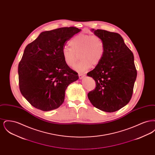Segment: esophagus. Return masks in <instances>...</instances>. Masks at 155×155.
Returning <instances> with one entry per match:
<instances>
[{
    "mask_svg": "<svg viewBox=\"0 0 155 155\" xmlns=\"http://www.w3.org/2000/svg\"><path fill=\"white\" fill-rule=\"evenodd\" d=\"M78 76H79L80 79H82V78H83L85 76V74H82V73H78Z\"/></svg>",
    "mask_w": 155,
    "mask_h": 155,
    "instance_id": "obj_1",
    "label": "esophagus"
}]
</instances>
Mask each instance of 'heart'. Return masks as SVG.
Listing matches in <instances>:
<instances>
[{"label": "heart", "mask_w": 155, "mask_h": 155, "mask_svg": "<svg viewBox=\"0 0 155 155\" xmlns=\"http://www.w3.org/2000/svg\"><path fill=\"white\" fill-rule=\"evenodd\" d=\"M71 47L64 46L62 55L67 65L74 66L78 54L81 60L74 66L77 71L82 73L92 66L98 64L102 59L105 51L102 39L97 35L80 34L70 41Z\"/></svg>", "instance_id": "b5f03b06"}]
</instances>
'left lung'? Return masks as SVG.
I'll return each mask as SVG.
<instances>
[{
	"label": "left lung",
	"instance_id": "8db88e82",
	"mask_svg": "<svg viewBox=\"0 0 155 155\" xmlns=\"http://www.w3.org/2000/svg\"><path fill=\"white\" fill-rule=\"evenodd\" d=\"M92 31L102 39L105 51L100 63L87 73L96 82L88 97L97 109L114 112L125 106L133 95L137 75L134 55L120 34L106 30Z\"/></svg>",
	"mask_w": 155,
	"mask_h": 155
}]
</instances>
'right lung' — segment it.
I'll use <instances>...</instances> for the list:
<instances>
[{
  "mask_svg": "<svg viewBox=\"0 0 155 155\" xmlns=\"http://www.w3.org/2000/svg\"><path fill=\"white\" fill-rule=\"evenodd\" d=\"M81 31L74 27L42 32L24 50L18 68L20 92L34 107L47 111L64 101L67 87L78 73L65 63L62 50L67 42Z\"/></svg>",
  "mask_w": 155,
  "mask_h": 155,
  "instance_id": "right-lung-1",
  "label": "right lung"
}]
</instances>
